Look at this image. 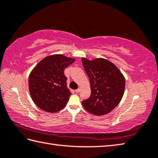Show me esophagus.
<instances>
[{
	"mask_svg": "<svg viewBox=\"0 0 158 158\" xmlns=\"http://www.w3.org/2000/svg\"><path fill=\"white\" fill-rule=\"evenodd\" d=\"M80 89H81L80 88H78V89H75V92H77H77H80Z\"/></svg>",
	"mask_w": 158,
	"mask_h": 158,
	"instance_id": "1",
	"label": "esophagus"
}]
</instances>
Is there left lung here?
I'll use <instances>...</instances> for the list:
<instances>
[{"label":"left lung","mask_w":158,"mask_h":158,"mask_svg":"<svg viewBox=\"0 0 158 158\" xmlns=\"http://www.w3.org/2000/svg\"><path fill=\"white\" fill-rule=\"evenodd\" d=\"M83 68L89 77L91 94L82 105L88 112L96 116L110 112L121 101L125 79L120 70L103 58L92 61L83 57Z\"/></svg>","instance_id":"8db88e82"}]
</instances>
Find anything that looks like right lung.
<instances>
[{"mask_svg":"<svg viewBox=\"0 0 158 158\" xmlns=\"http://www.w3.org/2000/svg\"><path fill=\"white\" fill-rule=\"evenodd\" d=\"M75 59L52 55L36 65L29 77V88L34 103L45 112H57L66 106L71 92L64 70Z\"/></svg>","mask_w":158,"mask_h":158,"instance_id":"add662e5","label":"right lung"}]
</instances>
